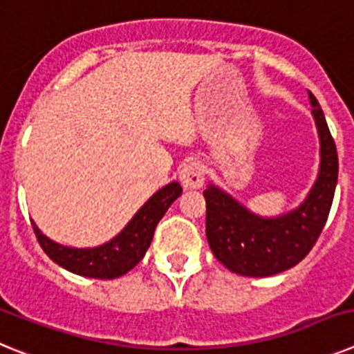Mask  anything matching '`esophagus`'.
Masks as SVG:
<instances>
[{"label": "esophagus", "mask_w": 354, "mask_h": 354, "mask_svg": "<svg viewBox=\"0 0 354 354\" xmlns=\"http://www.w3.org/2000/svg\"><path fill=\"white\" fill-rule=\"evenodd\" d=\"M204 177H205V170L204 165L196 159H192V161H187L186 165L180 170V183L186 189H198L204 184Z\"/></svg>", "instance_id": "34e87169"}]
</instances>
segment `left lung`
<instances>
[{
  "label": "left lung",
  "mask_w": 354,
  "mask_h": 354,
  "mask_svg": "<svg viewBox=\"0 0 354 354\" xmlns=\"http://www.w3.org/2000/svg\"><path fill=\"white\" fill-rule=\"evenodd\" d=\"M315 124L321 138V170L308 198L296 211L274 220L253 216L218 187L205 196V236L214 257L232 273L271 277L289 270L308 255L323 232L339 177V158L323 109L314 93Z\"/></svg>",
  "instance_id": "8db88e82"
}]
</instances>
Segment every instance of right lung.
Returning <instances> with one entry per match:
<instances>
[{"instance_id":"add662e5","label":"right lung","mask_w":354,"mask_h":354,"mask_svg":"<svg viewBox=\"0 0 354 354\" xmlns=\"http://www.w3.org/2000/svg\"><path fill=\"white\" fill-rule=\"evenodd\" d=\"M180 193H183V187L179 183L167 184L156 195L150 196L149 202L136 212L129 225L115 239L97 248H67L42 236L33 221H31V227L46 255L58 266L81 277L113 280L126 274L142 261L147 248L150 246L159 220L174 204V200L180 196Z\"/></svg>"}]
</instances>
